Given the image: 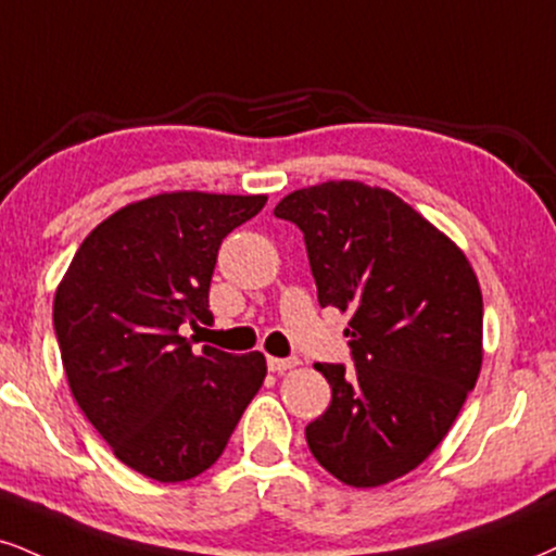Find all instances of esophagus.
I'll use <instances>...</instances> for the list:
<instances>
[{
    "mask_svg": "<svg viewBox=\"0 0 556 556\" xmlns=\"http://www.w3.org/2000/svg\"><path fill=\"white\" fill-rule=\"evenodd\" d=\"M299 366V361L296 358H267V368H270L273 374H283V371H289V368H296Z\"/></svg>",
    "mask_w": 556,
    "mask_h": 556,
    "instance_id": "esophagus-1",
    "label": "esophagus"
}]
</instances>
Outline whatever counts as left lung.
<instances>
[{
    "mask_svg": "<svg viewBox=\"0 0 556 556\" xmlns=\"http://www.w3.org/2000/svg\"><path fill=\"white\" fill-rule=\"evenodd\" d=\"M304 231L321 306L351 314L353 366L306 425L314 458L351 488L394 482L438 448L482 368V291L471 263L392 190L327 180L273 211Z\"/></svg>",
    "mask_w": 556,
    "mask_h": 556,
    "instance_id": "8db88e82",
    "label": "left lung"
}]
</instances>
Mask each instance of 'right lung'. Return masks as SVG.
Wrapping results in <instances>:
<instances>
[{"instance_id": "1", "label": "right lung", "mask_w": 556, "mask_h": 556, "mask_svg": "<svg viewBox=\"0 0 556 556\" xmlns=\"http://www.w3.org/2000/svg\"><path fill=\"white\" fill-rule=\"evenodd\" d=\"M265 203L173 190L123 205L89 231L56 289L74 400L115 458L156 482L214 467L265 381L263 353H195L180 334L211 321L218 247Z\"/></svg>"}]
</instances>
